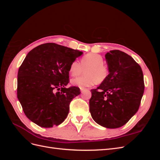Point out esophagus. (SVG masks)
Here are the masks:
<instances>
[{
    "label": "esophagus",
    "mask_w": 160,
    "mask_h": 160,
    "mask_svg": "<svg viewBox=\"0 0 160 160\" xmlns=\"http://www.w3.org/2000/svg\"><path fill=\"white\" fill-rule=\"evenodd\" d=\"M80 90H81V92H83L84 91L87 90V89H85V88H81Z\"/></svg>",
    "instance_id": "esophagus-1"
}]
</instances>
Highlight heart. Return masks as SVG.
<instances>
[{"label":"heart","mask_w":160,"mask_h":160,"mask_svg":"<svg viewBox=\"0 0 160 160\" xmlns=\"http://www.w3.org/2000/svg\"><path fill=\"white\" fill-rule=\"evenodd\" d=\"M103 57L95 53H89L83 57L81 64L77 61H72L69 67V73L71 76H78L86 69V76L75 77L71 80L73 86L80 88H88L96 83H101L108 79L109 75V69L107 65L103 64Z\"/></svg>","instance_id":"1"}]
</instances>
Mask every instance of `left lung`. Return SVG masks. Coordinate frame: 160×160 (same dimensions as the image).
Masks as SVG:
<instances>
[{
    "instance_id": "1",
    "label": "left lung",
    "mask_w": 160,
    "mask_h": 160,
    "mask_svg": "<svg viewBox=\"0 0 160 160\" xmlns=\"http://www.w3.org/2000/svg\"><path fill=\"white\" fill-rule=\"evenodd\" d=\"M108 79L91 89L89 110L95 122L109 129L123 126L138 111L144 92L141 67L123 51L105 54Z\"/></svg>"
}]
</instances>
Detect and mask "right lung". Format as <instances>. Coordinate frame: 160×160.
Instances as JSON below:
<instances>
[{"label": "right lung", "instance_id": "right-lung-1", "mask_svg": "<svg viewBox=\"0 0 160 160\" xmlns=\"http://www.w3.org/2000/svg\"><path fill=\"white\" fill-rule=\"evenodd\" d=\"M83 52L45 43L34 48L19 67L17 98L24 113L42 128H52L64 122L71 101L81 92L77 87L66 88L72 61Z\"/></svg>", "mask_w": 160, "mask_h": 160}]
</instances>
